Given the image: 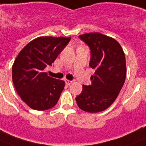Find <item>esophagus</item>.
Here are the masks:
<instances>
[{
  "mask_svg": "<svg viewBox=\"0 0 146 146\" xmlns=\"http://www.w3.org/2000/svg\"><path fill=\"white\" fill-rule=\"evenodd\" d=\"M64 82H65V83L67 85H70V84H72V82H73L72 81L68 80V79H64Z\"/></svg>",
  "mask_w": 146,
  "mask_h": 146,
  "instance_id": "1",
  "label": "esophagus"
}]
</instances>
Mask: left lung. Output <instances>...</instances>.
<instances>
[{
    "label": "left lung",
    "instance_id": "obj_1",
    "mask_svg": "<svg viewBox=\"0 0 146 146\" xmlns=\"http://www.w3.org/2000/svg\"><path fill=\"white\" fill-rule=\"evenodd\" d=\"M90 48V67L95 69L91 85H82L76 101L82 111L98 113L109 108L116 100L126 77L124 51L117 41L100 33L79 35Z\"/></svg>",
    "mask_w": 146,
    "mask_h": 146
}]
</instances>
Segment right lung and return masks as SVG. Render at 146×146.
I'll return each mask as SVG.
<instances>
[{"label":"right lung","instance_id":"add662e5","mask_svg":"<svg viewBox=\"0 0 146 146\" xmlns=\"http://www.w3.org/2000/svg\"><path fill=\"white\" fill-rule=\"evenodd\" d=\"M70 37H38L18 53L12 68L14 86L29 108L45 111L58 102L65 82L47 75L44 70L52 65Z\"/></svg>","mask_w":146,"mask_h":146}]
</instances>
